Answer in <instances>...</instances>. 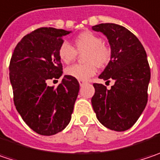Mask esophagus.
<instances>
[{"instance_id":"34e87169","label":"esophagus","mask_w":160,"mask_h":160,"mask_svg":"<svg viewBox=\"0 0 160 160\" xmlns=\"http://www.w3.org/2000/svg\"><path fill=\"white\" fill-rule=\"evenodd\" d=\"M78 82H79V84H80L81 86H82V85H84V84H86V82H85V81H84V80H79Z\"/></svg>"}]
</instances>
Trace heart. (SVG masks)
Returning a JSON list of instances; mask_svg holds the SVG:
<instances>
[{
	"mask_svg": "<svg viewBox=\"0 0 160 160\" xmlns=\"http://www.w3.org/2000/svg\"><path fill=\"white\" fill-rule=\"evenodd\" d=\"M75 46L76 48L67 41L63 42L58 48V56L62 62L68 64L76 59L77 52H85L84 55L85 64L70 66L65 71L68 76L77 80H87L96 73V67L104 68L111 61V48L103 43L101 37L91 31H84L76 36Z\"/></svg>",
	"mask_w": 160,
	"mask_h": 160,
	"instance_id": "heart-1",
	"label": "heart"
}]
</instances>
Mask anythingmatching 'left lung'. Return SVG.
Instances as JSON below:
<instances>
[{"label":"left lung","instance_id":"8db88e82","mask_svg":"<svg viewBox=\"0 0 160 160\" xmlns=\"http://www.w3.org/2000/svg\"><path fill=\"white\" fill-rule=\"evenodd\" d=\"M92 28L106 36L112 50L111 61L99 78L114 81L110 90L93 84L92 108L103 126L124 132L137 122L148 102L150 69L147 54L138 38L121 25L102 23Z\"/></svg>","mask_w":160,"mask_h":160}]
</instances>
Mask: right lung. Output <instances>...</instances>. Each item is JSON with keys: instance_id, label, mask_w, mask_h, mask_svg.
Returning <instances> with one entry per match:
<instances>
[{"instance_id": "1", "label": "right lung", "mask_w": 160, "mask_h": 160, "mask_svg": "<svg viewBox=\"0 0 160 160\" xmlns=\"http://www.w3.org/2000/svg\"><path fill=\"white\" fill-rule=\"evenodd\" d=\"M69 33L38 28L22 38L11 58L14 104L26 124L40 135H54L68 126L78 95L80 86L74 77L65 76L57 88L47 84L63 74L58 48Z\"/></svg>"}]
</instances>
